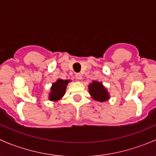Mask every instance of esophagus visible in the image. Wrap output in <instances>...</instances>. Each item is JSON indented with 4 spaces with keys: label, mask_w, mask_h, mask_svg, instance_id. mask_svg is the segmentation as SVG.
Wrapping results in <instances>:
<instances>
[{
    "label": "esophagus",
    "mask_w": 156,
    "mask_h": 156,
    "mask_svg": "<svg viewBox=\"0 0 156 156\" xmlns=\"http://www.w3.org/2000/svg\"><path fill=\"white\" fill-rule=\"evenodd\" d=\"M75 76H76V79L78 80H80L82 79V75L80 74V73H76V75H75Z\"/></svg>",
    "instance_id": "34e87169"
}]
</instances>
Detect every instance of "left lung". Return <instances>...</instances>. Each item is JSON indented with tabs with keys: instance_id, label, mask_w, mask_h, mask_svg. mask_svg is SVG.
I'll return each instance as SVG.
<instances>
[{
	"instance_id": "1",
	"label": "left lung",
	"mask_w": 156,
	"mask_h": 156,
	"mask_svg": "<svg viewBox=\"0 0 156 156\" xmlns=\"http://www.w3.org/2000/svg\"><path fill=\"white\" fill-rule=\"evenodd\" d=\"M89 91L91 98L97 101L104 102L110 99L108 91L101 82L93 81L90 83L89 85Z\"/></svg>"
}]
</instances>
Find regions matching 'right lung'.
<instances>
[{
    "label": "right lung",
    "mask_w": 156,
    "mask_h": 156,
    "mask_svg": "<svg viewBox=\"0 0 156 156\" xmlns=\"http://www.w3.org/2000/svg\"><path fill=\"white\" fill-rule=\"evenodd\" d=\"M70 82V80H63L62 79H58L55 83H52L51 91L49 95V100L52 101H57L60 100L65 94L67 86Z\"/></svg>",
    "instance_id": "obj_1"
}]
</instances>
